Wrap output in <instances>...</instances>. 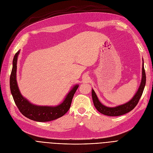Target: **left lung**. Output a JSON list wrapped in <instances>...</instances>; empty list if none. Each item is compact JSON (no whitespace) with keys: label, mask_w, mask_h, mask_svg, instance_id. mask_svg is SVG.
Masks as SVG:
<instances>
[{"label":"left lung","mask_w":153,"mask_h":153,"mask_svg":"<svg viewBox=\"0 0 153 153\" xmlns=\"http://www.w3.org/2000/svg\"><path fill=\"white\" fill-rule=\"evenodd\" d=\"M146 84V73L144 68V62H143L142 68V79L139 89L134 95V97L129 102H126L123 105H120L115 107H108L103 105L102 103L99 100L97 95L94 91L92 90V97L94 106L100 113L110 117H117L126 114L128 112L131 111L137 105L141 95L143 94L144 86Z\"/></svg>","instance_id":"8db88e82"}]
</instances>
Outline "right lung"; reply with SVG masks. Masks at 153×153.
<instances>
[{
	"label": "right lung",
	"mask_w": 153,
	"mask_h": 153,
	"mask_svg": "<svg viewBox=\"0 0 153 153\" xmlns=\"http://www.w3.org/2000/svg\"><path fill=\"white\" fill-rule=\"evenodd\" d=\"M20 50L16 53L13 59V67L10 77V87L14 102L19 110L27 118L39 122H50L61 117L69 110L72 98L79 87L76 85L66 95L63 102L56 107L37 106L24 98L20 92L16 79L17 58Z\"/></svg>",
	"instance_id": "right-lung-1"
}]
</instances>
